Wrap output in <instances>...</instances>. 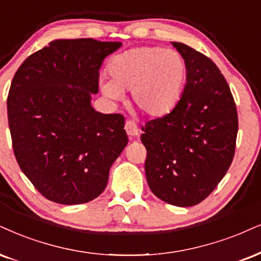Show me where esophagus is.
<instances>
[{
  "label": "esophagus",
  "instance_id": "1",
  "mask_svg": "<svg viewBox=\"0 0 261 261\" xmlns=\"http://www.w3.org/2000/svg\"><path fill=\"white\" fill-rule=\"evenodd\" d=\"M124 129L127 132V134L129 137H138L139 136V129H138L137 124L134 123L133 121H125V124H124Z\"/></svg>",
  "mask_w": 261,
  "mask_h": 261
}]
</instances>
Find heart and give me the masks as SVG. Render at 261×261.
<instances>
[{"label": "heart", "mask_w": 261, "mask_h": 261, "mask_svg": "<svg viewBox=\"0 0 261 261\" xmlns=\"http://www.w3.org/2000/svg\"><path fill=\"white\" fill-rule=\"evenodd\" d=\"M109 77L99 86L106 98L118 101L130 91V101L150 117L173 111L181 98L188 76L182 56L162 47H137L115 56L109 63Z\"/></svg>", "instance_id": "b5f03b06"}]
</instances>
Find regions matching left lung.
Instances as JSON below:
<instances>
[{
  "label": "left lung",
  "instance_id": "obj_1",
  "mask_svg": "<svg viewBox=\"0 0 261 261\" xmlns=\"http://www.w3.org/2000/svg\"><path fill=\"white\" fill-rule=\"evenodd\" d=\"M188 66L186 85L172 112L141 129L151 191L178 207L198 204L212 194L233 160L239 117L226 80L194 48L172 42Z\"/></svg>",
  "mask_w": 261,
  "mask_h": 261
}]
</instances>
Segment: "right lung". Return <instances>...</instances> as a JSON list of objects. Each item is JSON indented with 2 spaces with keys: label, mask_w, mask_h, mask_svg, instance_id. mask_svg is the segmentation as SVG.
<instances>
[{
  "label": "right lung",
  "mask_w": 261,
  "mask_h": 261,
  "mask_svg": "<svg viewBox=\"0 0 261 261\" xmlns=\"http://www.w3.org/2000/svg\"><path fill=\"white\" fill-rule=\"evenodd\" d=\"M121 46L93 38L52 41L13 77L7 112L15 159L49 201L81 204L98 197L128 144L123 116L91 105L102 62Z\"/></svg>",
  "instance_id": "1"
}]
</instances>
